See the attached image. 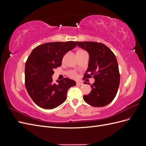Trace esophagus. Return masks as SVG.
I'll return each instance as SVG.
<instances>
[{"label":"esophagus","mask_w":146,"mask_h":146,"mask_svg":"<svg viewBox=\"0 0 146 146\" xmlns=\"http://www.w3.org/2000/svg\"><path fill=\"white\" fill-rule=\"evenodd\" d=\"M76 85H79V86H82L83 85V83L82 82H76Z\"/></svg>","instance_id":"34e87169"}]
</instances>
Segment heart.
<instances>
[{"label":"heart","mask_w":146,"mask_h":146,"mask_svg":"<svg viewBox=\"0 0 146 146\" xmlns=\"http://www.w3.org/2000/svg\"><path fill=\"white\" fill-rule=\"evenodd\" d=\"M68 74L70 77L73 78H77L78 77V74L76 70H69L68 72Z\"/></svg>","instance_id":"obj_1"}]
</instances>
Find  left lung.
I'll return each mask as SVG.
<instances>
[{"label": "left lung", "mask_w": 146, "mask_h": 146, "mask_svg": "<svg viewBox=\"0 0 146 146\" xmlns=\"http://www.w3.org/2000/svg\"><path fill=\"white\" fill-rule=\"evenodd\" d=\"M76 43L90 55L88 68L83 79L91 77L95 79L94 83L91 85V92L83 96V99L92 107H104L115 98L120 83L116 56L110 48L101 42L76 41Z\"/></svg>", "instance_id": "8db88e82"}]
</instances>
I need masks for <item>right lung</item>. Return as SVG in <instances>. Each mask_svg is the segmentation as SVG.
I'll return each mask as SVG.
<instances>
[{
  "label": "right lung",
  "instance_id": "1",
  "mask_svg": "<svg viewBox=\"0 0 146 146\" xmlns=\"http://www.w3.org/2000/svg\"><path fill=\"white\" fill-rule=\"evenodd\" d=\"M77 44L74 41L47 42L35 47L25 66V85L30 98L39 107L53 109L67 98L76 82L68 78L53 83L54 70L61 65L64 55Z\"/></svg>",
  "mask_w": 146,
  "mask_h": 146
}]
</instances>
